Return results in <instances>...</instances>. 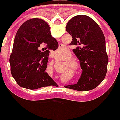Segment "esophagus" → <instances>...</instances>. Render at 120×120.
<instances>
[{
    "label": "esophagus",
    "instance_id": "34e87169",
    "mask_svg": "<svg viewBox=\"0 0 120 120\" xmlns=\"http://www.w3.org/2000/svg\"><path fill=\"white\" fill-rule=\"evenodd\" d=\"M60 87H63V86H60Z\"/></svg>",
    "mask_w": 120,
    "mask_h": 120
}]
</instances>
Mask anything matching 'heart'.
Returning <instances> with one entry per match:
<instances>
[{
    "label": "heart",
    "instance_id": "heart-1",
    "mask_svg": "<svg viewBox=\"0 0 120 120\" xmlns=\"http://www.w3.org/2000/svg\"><path fill=\"white\" fill-rule=\"evenodd\" d=\"M67 49H66V48L65 47H61L60 48H59V49L56 51V52L58 53L59 56L54 55V57L57 59H61V57H63V56L64 55V53H65L66 51H67ZM71 53H70V52H68V53H67V55H66L65 60H68V59L71 58ZM68 64L69 65H70L72 66V67H73V69L75 70V71L77 70L78 68L79 67V66H80V64H79V62L77 61V60H75V59H70V60H69L68 61Z\"/></svg>",
    "mask_w": 120,
    "mask_h": 120
}]
</instances>
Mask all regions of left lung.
Instances as JSON below:
<instances>
[{
  "mask_svg": "<svg viewBox=\"0 0 120 120\" xmlns=\"http://www.w3.org/2000/svg\"><path fill=\"white\" fill-rule=\"evenodd\" d=\"M66 30L72 37L69 45L77 47L73 51L79 59L82 72L77 83L65 87L79 91L93 90L107 73L108 57L104 34L97 23L86 15L71 19Z\"/></svg>",
  "mask_w": 120,
  "mask_h": 120,
  "instance_id": "1",
  "label": "left lung"
}]
</instances>
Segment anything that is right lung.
Listing matches in <instances>:
<instances>
[{
	"label": "right lung",
	"mask_w": 120,
	"mask_h": 120,
	"mask_svg": "<svg viewBox=\"0 0 120 120\" xmlns=\"http://www.w3.org/2000/svg\"><path fill=\"white\" fill-rule=\"evenodd\" d=\"M43 46L45 51L42 52ZM58 47L46 21L34 18L25 22L16 33L9 58L11 72L18 85L30 90L55 86L56 82L45 71L49 50Z\"/></svg>",
	"instance_id": "obj_1"
}]
</instances>
